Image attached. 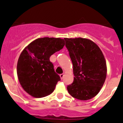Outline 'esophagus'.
I'll return each mask as SVG.
<instances>
[{
  "mask_svg": "<svg viewBox=\"0 0 123 123\" xmlns=\"http://www.w3.org/2000/svg\"><path fill=\"white\" fill-rule=\"evenodd\" d=\"M64 74H60V77H61V79H62L63 78H64Z\"/></svg>",
  "mask_w": 123,
  "mask_h": 123,
  "instance_id": "34e87169",
  "label": "esophagus"
}]
</instances>
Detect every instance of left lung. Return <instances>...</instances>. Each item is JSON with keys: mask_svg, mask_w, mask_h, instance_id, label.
Masks as SVG:
<instances>
[{"mask_svg": "<svg viewBox=\"0 0 123 123\" xmlns=\"http://www.w3.org/2000/svg\"><path fill=\"white\" fill-rule=\"evenodd\" d=\"M73 65L74 81L67 86L73 98L87 100L95 97L105 83L107 73L102 52L93 41L85 38H64Z\"/></svg>", "mask_w": 123, "mask_h": 123, "instance_id": "1", "label": "left lung"}]
</instances>
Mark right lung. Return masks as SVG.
I'll list each match as a JSON object with an SVG mask.
<instances>
[{
	"instance_id": "obj_1",
	"label": "right lung",
	"mask_w": 123,
	"mask_h": 123,
	"mask_svg": "<svg viewBox=\"0 0 123 123\" xmlns=\"http://www.w3.org/2000/svg\"><path fill=\"white\" fill-rule=\"evenodd\" d=\"M64 45L62 38L43 37L37 38L24 48L17 63V75L27 93L40 98L54 92L61 79L49 59Z\"/></svg>"
}]
</instances>
